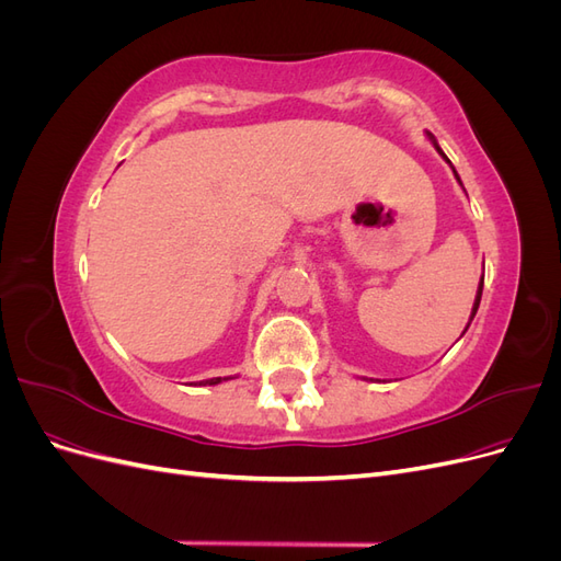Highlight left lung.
I'll return each mask as SVG.
<instances>
[{
	"instance_id": "1",
	"label": "left lung",
	"mask_w": 561,
	"mask_h": 561,
	"mask_svg": "<svg viewBox=\"0 0 561 561\" xmlns=\"http://www.w3.org/2000/svg\"><path fill=\"white\" fill-rule=\"evenodd\" d=\"M428 138H431V142L435 145V149H437V154H439V157H443V159H445V161H447V163L451 165V161L447 159V154H445V151H443V149H439V145L435 142V138H433V135H431V133H428ZM451 171H454V165H451ZM454 178L458 180V184H461V186H463V182H461V178H458V173H456V171H454ZM482 287H484V278L480 280V287H478V297H474V304H472V313H470V320H468V328H470V322H472L474 313H478V309H480V299H482ZM468 328H466V330H468ZM466 330H463V332H466Z\"/></svg>"
}]
</instances>
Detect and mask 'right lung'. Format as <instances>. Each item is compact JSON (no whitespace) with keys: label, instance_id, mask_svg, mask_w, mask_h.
<instances>
[{"label":"right lung","instance_id":"add662e5","mask_svg":"<svg viewBox=\"0 0 561 561\" xmlns=\"http://www.w3.org/2000/svg\"><path fill=\"white\" fill-rule=\"evenodd\" d=\"M219 381H225L222 377H215V379H206V381H198V386H215V383H219Z\"/></svg>","mask_w":561,"mask_h":561}]
</instances>
